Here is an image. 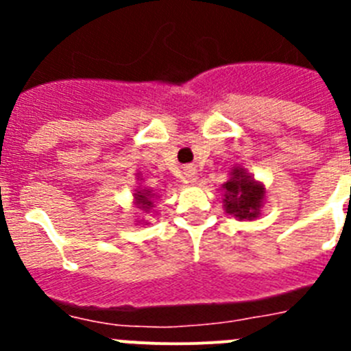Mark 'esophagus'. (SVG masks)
Here are the masks:
<instances>
[{
  "instance_id": "34e87169",
  "label": "esophagus",
  "mask_w": 351,
  "mask_h": 351,
  "mask_svg": "<svg viewBox=\"0 0 351 351\" xmlns=\"http://www.w3.org/2000/svg\"><path fill=\"white\" fill-rule=\"evenodd\" d=\"M186 178H188V182H193L195 181V172L191 169L186 170Z\"/></svg>"
}]
</instances>
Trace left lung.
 <instances>
[{
    "label": "left lung",
    "mask_w": 351,
    "mask_h": 351,
    "mask_svg": "<svg viewBox=\"0 0 351 351\" xmlns=\"http://www.w3.org/2000/svg\"><path fill=\"white\" fill-rule=\"evenodd\" d=\"M234 178L226 182L225 188V207L226 213L234 214L239 219H253L258 216L260 206H262L263 188L256 184L246 172L235 169Z\"/></svg>",
    "instance_id": "obj_1"
}]
</instances>
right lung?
<instances>
[{"instance_id":"obj_1","label":"right lung","mask_w":351,"mask_h":351,"mask_svg":"<svg viewBox=\"0 0 351 351\" xmlns=\"http://www.w3.org/2000/svg\"><path fill=\"white\" fill-rule=\"evenodd\" d=\"M135 198H137V204L141 206V209H149V207H153V202H151V198H153V195H151V191L147 190H141L135 193Z\"/></svg>"}]
</instances>
